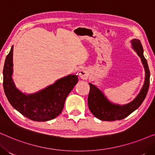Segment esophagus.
I'll list each match as a JSON object with an SVG mask.
<instances>
[{"label":"esophagus","mask_w":155,"mask_h":155,"mask_svg":"<svg viewBox=\"0 0 155 155\" xmlns=\"http://www.w3.org/2000/svg\"><path fill=\"white\" fill-rule=\"evenodd\" d=\"M79 75L80 78H82L83 80H87L88 78L89 75H90V72H89V70L87 68H82L80 70Z\"/></svg>","instance_id":"34e87169"}]
</instances>
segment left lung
Listing matches in <instances>:
<instances>
[{
  "label": "left lung",
  "instance_id": "obj_1",
  "mask_svg": "<svg viewBox=\"0 0 155 155\" xmlns=\"http://www.w3.org/2000/svg\"><path fill=\"white\" fill-rule=\"evenodd\" d=\"M132 48L141 59L145 72V82L140 93L130 103L124 105L116 104L110 101L105 96L102 91L99 90L96 85L89 83L90 87L88 95L89 109L95 117L101 120H121L130 115L135 111L143 102L148 92L150 86V73L147 60L143 55V48L139 39H133L130 41Z\"/></svg>",
  "mask_w": 155,
  "mask_h": 155
}]
</instances>
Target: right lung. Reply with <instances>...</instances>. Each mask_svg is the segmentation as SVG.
Listing matches in <instances>:
<instances>
[{
	"instance_id": "add662e5",
	"label": "right lung",
	"mask_w": 155,
	"mask_h": 155,
	"mask_svg": "<svg viewBox=\"0 0 155 155\" xmlns=\"http://www.w3.org/2000/svg\"><path fill=\"white\" fill-rule=\"evenodd\" d=\"M13 46L6 56L3 68V88L7 98L15 109L35 121H47L61 113L68 95L78 82V76L68 75L54 84L33 93L25 94L16 87L12 79Z\"/></svg>"
}]
</instances>
